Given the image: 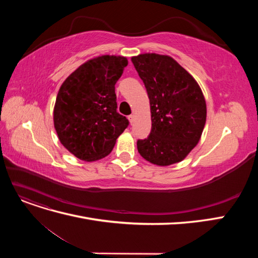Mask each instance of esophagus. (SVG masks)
Returning a JSON list of instances; mask_svg holds the SVG:
<instances>
[{
	"instance_id": "esophagus-1",
	"label": "esophagus",
	"mask_w": 258,
	"mask_h": 258,
	"mask_svg": "<svg viewBox=\"0 0 258 258\" xmlns=\"http://www.w3.org/2000/svg\"><path fill=\"white\" fill-rule=\"evenodd\" d=\"M128 119H129V121H130V123L134 122V120H135V115H129V116H128Z\"/></svg>"
}]
</instances>
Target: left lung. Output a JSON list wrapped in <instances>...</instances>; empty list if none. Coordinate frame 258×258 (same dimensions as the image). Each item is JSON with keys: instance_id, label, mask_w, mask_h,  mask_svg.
I'll return each instance as SVG.
<instances>
[{"instance_id": "8db88e82", "label": "left lung", "mask_w": 258, "mask_h": 258, "mask_svg": "<svg viewBox=\"0 0 258 258\" xmlns=\"http://www.w3.org/2000/svg\"><path fill=\"white\" fill-rule=\"evenodd\" d=\"M150 99L152 130L138 152L153 165L182 161L199 142L207 120L206 99L194 77L167 54L131 58Z\"/></svg>"}]
</instances>
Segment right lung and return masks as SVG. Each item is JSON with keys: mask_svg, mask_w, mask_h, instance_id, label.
Masks as SVG:
<instances>
[{"mask_svg": "<svg viewBox=\"0 0 258 258\" xmlns=\"http://www.w3.org/2000/svg\"><path fill=\"white\" fill-rule=\"evenodd\" d=\"M128 60L103 54L77 68L62 83L53 107L59 141L76 158L96 161L112 152L128 126L117 113L115 84Z\"/></svg>", "mask_w": 258, "mask_h": 258, "instance_id": "obj_1", "label": "right lung"}]
</instances>
